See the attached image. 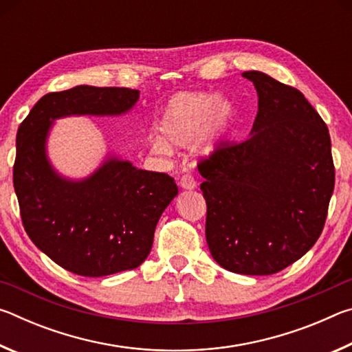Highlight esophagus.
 Returning a JSON list of instances; mask_svg holds the SVG:
<instances>
[{
	"instance_id": "34e87169",
	"label": "esophagus",
	"mask_w": 352,
	"mask_h": 352,
	"mask_svg": "<svg viewBox=\"0 0 352 352\" xmlns=\"http://www.w3.org/2000/svg\"><path fill=\"white\" fill-rule=\"evenodd\" d=\"M178 184H180L183 189H194L195 186H197V182H195V178L190 174H184L180 178V183Z\"/></svg>"
}]
</instances>
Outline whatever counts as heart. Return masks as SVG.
Returning <instances> with one entry per match:
<instances>
[{
    "label": "heart",
    "mask_w": 352,
    "mask_h": 352,
    "mask_svg": "<svg viewBox=\"0 0 352 352\" xmlns=\"http://www.w3.org/2000/svg\"><path fill=\"white\" fill-rule=\"evenodd\" d=\"M234 116L228 100L208 91H182L172 96L158 119L160 135L151 136L157 153H169L170 146L189 147L197 142L201 153H210L222 141Z\"/></svg>",
    "instance_id": "1"
}]
</instances>
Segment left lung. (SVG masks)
<instances>
[{
  "label": "left lung",
  "mask_w": 352,
  "mask_h": 352,
  "mask_svg": "<svg viewBox=\"0 0 352 352\" xmlns=\"http://www.w3.org/2000/svg\"><path fill=\"white\" fill-rule=\"evenodd\" d=\"M258 115L242 142L201 158L205 234L214 261L241 275H273L305 256L323 231L336 183L327 126L296 88L259 71Z\"/></svg>",
  "instance_id": "obj_1"
}]
</instances>
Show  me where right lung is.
<instances>
[{
  "label": "right lung",
  "instance_id": "add662e5",
  "mask_svg": "<svg viewBox=\"0 0 352 352\" xmlns=\"http://www.w3.org/2000/svg\"><path fill=\"white\" fill-rule=\"evenodd\" d=\"M138 99V90L119 87L50 93L16 132L14 188L23 226L37 248L76 275L136 269L151 253L155 226L178 188L168 174L136 169L115 157L85 180H67L47 162L50 127L69 115H122Z\"/></svg>",
  "mask_w": 352,
  "mask_h": 352
}]
</instances>
